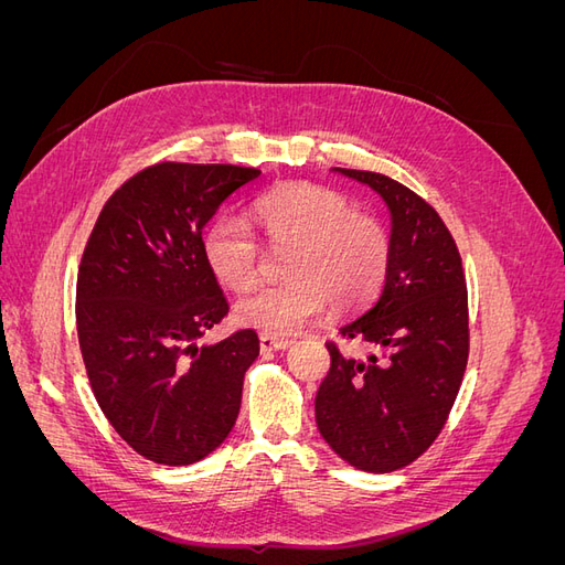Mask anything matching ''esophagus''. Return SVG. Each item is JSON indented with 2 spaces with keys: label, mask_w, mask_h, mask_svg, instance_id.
I'll list each match as a JSON object with an SVG mask.
<instances>
[{
  "label": "esophagus",
  "mask_w": 565,
  "mask_h": 565,
  "mask_svg": "<svg viewBox=\"0 0 565 565\" xmlns=\"http://www.w3.org/2000/svg\"><path fill=\"white\" fill-rule=\"evenodd\" d=\"M292 341L289 339H282V337H270V334H262L259 337V347L264 353H270V351H282L287 349Z\"/></svg>",
  "instance_id": "1"
}]
</instances>
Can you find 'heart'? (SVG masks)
<instances>
[{
	"instance_id": "b5f03b06",
	"label": "heart",
	"mask_w": 565,
	"mask_h": 565,
	"mask_svg": "<svg viewBox=\"0 0 565 565\" xmlns=\"http://www.w3.org/2000/svg\"><path fill=\"white\" fill-rule=\"evenodd\" d=\"M254 221L273 249H292L285 276L237 301L241 324L270 337H287L311 322L324 306L347 313L363 309L386 280L391 235L377 216L318 183H289L254 202ZM204 262L231 289L259 280L264 249L245 221L224 216L204 233Z\"/></svg>"
}]
</instances>
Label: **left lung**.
Masks as SVG:
<instances>
[{
  "label": "left lung",
  "instance_id": "8db88e82",
  "mask_svg": "<svg viewBox=\"0 0 565 565\" xmlns=\"http://www.w3.org/2000/svg\"><path fill=\"white\" fill-rule=\"evenodd\" d=\"M391 212V266L380 299L339 334L377 353L365 361L328 341L330 372L316 396L328 446L351 467L386 473L429 450L446 426L469 358L461 256L429 202L377 172L341 169Z\"/></svg>",
  "mask_w": 565,
  "mask_h": 565
}]
</instances>
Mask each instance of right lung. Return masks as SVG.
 <instances>
[{
  "label": "right lung",
  "instance_id": "add662e5",
  "mask_svg": "<svg viewBox=\"0 0 565 565\" xmlns=\"http://www.w3.org/2000/svg\"><path fill=\"white\" fill-rule=\"evenodd\" d=\"M262 172L235 164L160 162L108 198L77 273V337L98 407L156 465L185 467L235 426L254 330L195 347L228 313L204 262L202 228L221 202Z\"/></svg>",
  "mask_w": 565,
  "mask_h": 565
}]
</instances>
